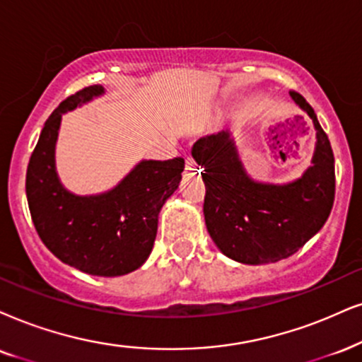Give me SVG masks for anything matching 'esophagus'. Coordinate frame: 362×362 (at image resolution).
Returning a JSON list of instances; mask_svg holds the SVG:
<instances>
[{
	"label": "esophagus",
	"mask_w": 362,
	"mask_h": 362,
	"mask_svg": "<svg viewBox=\"0 0 362 362\" xmlns=\"http://www.w3.org/2000/svg\"><path fill=\"white\" fill-rule=\"evenodd\" d=\"M185 168H187V172H192V173H197L199 170H197V165H195V162H194V158H187V162H185Z\"/></svg>",
	"instance_id": "esophagus-1"
}]
</instances>
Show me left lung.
I'll return each mask as SVG.
<instances>
[{
    "instance_id": "1",
    "label": "left lung",
    "mask_w": 362,
    "mask_h": 362,
    "mask_svg": "<svg viewBox=\"0 0 362 362\" xmlns=\"http://www.w3.org/2000/svg\"><path fill=\"white\" fill-rule=\"evenodd\" d=\"M291 98L315 128L310 167L286 184L255 180L247 173L230 130L197 140L192 157L204 168V217L215 245L240 264L260 265L291 257L321 230L336 190L334 153L310 105Z\"/></svg>"
}]
</instances>
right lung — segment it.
<instances>
[{
	"instance_id": "1",
	"label": "right lung",
	"mask_w": 362,
	"mask_h": 362,
	"mask_svg": "<svg viewBox=\"0 0 362 362\" xmlns=\"http://www.w3.org/2000/svg\"><path fill=\"white\" fill-rule=\"evenodd\" d=\"M91 85L68 97L45 122L26 172V197L40 239L53 255L78 271L100 277L125 276L148 259L158 214L178 189L185 162L140 160L107 192L76 195L57 172V140L66 112L102 97Z\"/></svg>"
}]
</instances>
